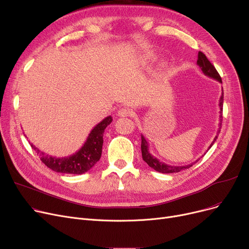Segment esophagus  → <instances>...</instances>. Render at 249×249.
<instances>
[{
  "mask_svg": "<svg viewBox=\"0 0 249 249\" xmlns=\"http://www.w3.org/2000/svg\"><path fill=\"white\" fill-rule=\"evenodd\" d=\"M129 114H130L129 109L126 108V107H121V108H119L117 115L119 117H127V116H129Z\"/></svg>",
  "mask_w": 249,
  "mask_h": 249,
  "instance_id": "34e87169",
  "label": "esophagus"
}]
</instances>
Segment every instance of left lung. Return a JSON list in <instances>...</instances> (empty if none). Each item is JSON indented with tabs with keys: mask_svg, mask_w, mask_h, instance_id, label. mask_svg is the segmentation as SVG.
Instances as JSON below:
<instances>
[{
	"mask_svg": "<svg viewBox=\"0 0 249 249\" xmlns=\"http://www.w3.org/2000/svg\"><path fill=\"white\" fill-rule=\"evenodd\" d=\"M197 64L200 67L201 71H203L204 75L208 76L209 78H213L216 81H218L219 83H222V78L218 75L217 71L215 70V68L211 64V62L208 60V58L205 56L204 53L199 52L198 53V60H197ZM223 105H224V90L222 92V96L219 98V128L217 130V134L214 137L213 142H211V144L209 145L208 150L213 146V144L215 142L217 135L220 131V126H222V120H223ZM142 159L143 161L149 165L151 168H153L156 171H159L162 173H174V172H179L180 170L183 169H188L191 166L194 165V163L198 162V160H196L195 162H193L189 165H183V166H173V165H168L164 162H161L160 160H158L156 157L150 153L149 151V142H146V140L144 139V136L142 134Z\"/></svg>",
	"mask_w": 249,
	"mask_h": 249,
	"instance_id": "8db88e82",
	"label": "left lung"
}]
</instances>
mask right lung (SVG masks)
I'll return each mask as SVG.
<instances>
[{
  "label": "right lung",
  "instance_id": "add662e5",
  "mask_svg": "<svg viewBox=\"0 0 249 249\" xmlns=\"http://www.w3.org/2000/svg\"><path fill=\"white\" fill-rule=\"evenodd\" d=\"M113 121V118L108 116L98 123L89 133L85 143L75 154L68 157H52L45 154L41 150L31 143L32 148L40 156L41 161L55 172L82 174L89 171L99 161L103 152L104 132L105 129Z\"/></svg>",
  "mask_w": 249,
  "mask_h": 249
}]
</instances>
